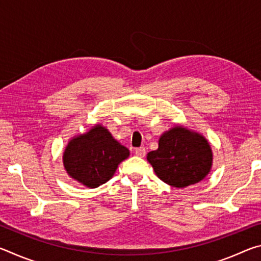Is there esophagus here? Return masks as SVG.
<instances>
[{"label": "esophagus", "instance_id": "1", "mask_svg": "<svg viewBox=\"0 0 261 261\" xmlns=\"http://www.w3.org/2000/svg\"><path fill=\"white\" fill-rule=\"evenodd\" d=\"M135 154L137 156L144 158L145 155H146V149H145V147H138L135 149Z\"/></svg>", "mask_w": 261, "mask_h": 261}]
</instances>
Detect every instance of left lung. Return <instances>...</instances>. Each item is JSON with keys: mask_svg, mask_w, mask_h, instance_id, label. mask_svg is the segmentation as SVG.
I'll return each instance as SVG.
<instances>
[{"mask_svg": "<svg viewBox=\"0 0 261 261\" xmlns=\"http://www.w3.org/2000/svg\"><path fill=\"white\" fill-rule=\"evenodd\" d=\"M147 160L163 182L185 188L208 175L213 155L204 137L176 126L160 137L159 148L147 154Z\"/></svg>", "mask_w": 261, "mask_h": 261, "instance_id": "left-lung-1", "label": "left lung"}]
</instances>
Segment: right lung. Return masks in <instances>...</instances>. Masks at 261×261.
<instances>
[{"label": "right lung", "mask_w": 261, "mask_h": 261, "mask_svg": "<svg viewBox=\"0 0 261 261\" xmlns=\"http://www.w3.org/2000/svg\"><path fill=\"white\" fill-rule=\"evenodd\" d=\"M129 149L113 138L106 127L95 125L70 140L63 154L67 173L88 188H98L113 177Z\"/></svg>", "instance_id": "right-lung-1"}]
</instances>
